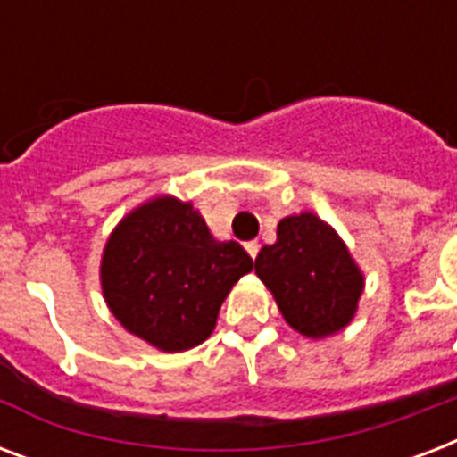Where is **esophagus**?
<instances>
[{
  "mask_svg": "<svg viewBox=\"0 0 457 457\" xmlns=\"http://www.w3.org/2000/svg\"><path fill=\"white\" fill-rule=\"evenodd\" d=\"M244 249H246V253H249L251 258H256L258 251H261V244H258V242H246V244H244Z\"/></svg>",
  "mask_w": 457,
  "mask_h": 457,
  "instance_id": "obj_1",
  "label": "esophagus"
}]
</instances>
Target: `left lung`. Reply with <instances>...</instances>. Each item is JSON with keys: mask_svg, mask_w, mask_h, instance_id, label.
Wrapping results in <instances>:
<instances>
[{"mask_svg": "<svg viewBox=\"0 0 457 457\" xmlns=\"http://www.w3.org/2000/svg\"><path fill=\"white\" fill-rule=\"evenodd\" d=\"M256 275L287 322L312 339L346 327L362 292V275L344 242L312 213L279 222L278 242L258 253Z\"/></svg>", "mask_w": 457, "mask_h": 457, "instance_id": "8db88e82", "label": "left lung"}]
</instances>
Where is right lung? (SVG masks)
I'll return each instance as SVG.
<instances>
[{"instance_id": "right-lung-1", "label": "right lung", "mask_w": 457, "mask_h": 457, "mask_svg": "<svg viewBox=\"0 0 457 457\" xmlns=\"http://www.w3.org/2000/svg\"><path fill=\"white\" fill-rule=\"evenodd\" d=\"M253 261L218 242L192 204L163 196L132 211L111 235L102 287L125 329L161 351H187L213 332L218 311Z\"/></svg>"}]
</instances>
